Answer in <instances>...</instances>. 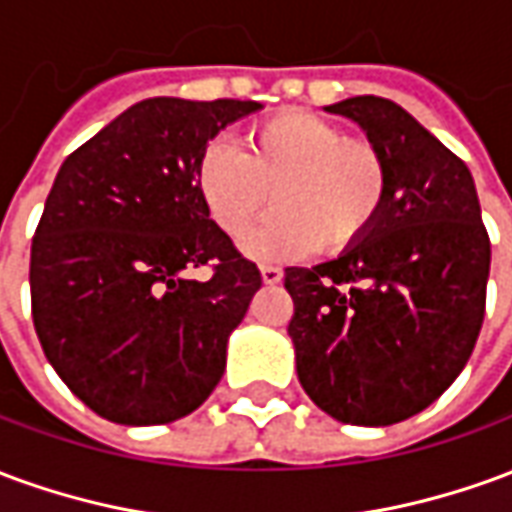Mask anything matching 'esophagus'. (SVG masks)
Listing matches in <instances>:
<instances>
[{
	"instance_id": "1",
	"label": "esophagus",
	"mask_w": 512,
	"mask_h": 512,
	"mask_svg": "<svg viewBox=\"0 0 512 512\" xmlns=\"http://www.w3.org/2000/svg\"><path fill=\"white\" fill-rule=\"evenodd\" d=\"M260 277L266 285H279L282 282V268L277 266H260Z\"/></svg>"
}]
</instances>
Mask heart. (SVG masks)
Here are the masks:
<instances>
[{
	"label": "heart",
	"mask_w": 512,
	"mask_h": 512,
	"mask_svg": "<svg viewBox=\"0 0 512 512\" xmlns=\"http://www.w3.org/2000/svg\"><path fill=\"white\" fill-rule=\"evenodd\" d=\"M197 191L230 238H246L255 260H296L321 244L343 252L373 227L386 200V164L376 147L345 139L310 112H279L246 131V150L213 139L197 161Z\"/></svg>",
	"instance_id": "1"
}]
</instances>
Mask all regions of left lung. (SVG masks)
<instances>
[{
    "instance_id": "8db88e82",
    "label": "left lung",
    "mask_w": 512,
    "mask_h": 512,
    "mask_svg": "<svg viewBox=\"0 0 512 512\" xmlns=\"http://www.w3.org/2000/svg\"><path fill=\"white\" fill-rule=\"evenodd\" d=\"M386 164L373 227L334 260L285 268L296 373L345 425L384 428L461 376L485 315L491 244L469 167L403 106L356 95L323 106Z\"/></svg>"
}]
</instances>
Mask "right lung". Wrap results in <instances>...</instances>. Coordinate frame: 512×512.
Masks as SVG:
<instances>
[{"mask_svg": "<svg viewBox=\"0 0 512 512\" xmlns=\"http://www.w3.org/2000/svg\"><path fill=\"white\" fill-rule=\"evenodd\" d=\"M257 101L147 98L62 161L29 257L32 321L73 395L117 425L200 408L263 279L197 191L213 136ZM214 260L208 283L189 267Z\"/></svg>", "mask_w": 512, "mask_h": 512, "instance_id": "right-lung-1", "label": "right lung"}]
</instances>
